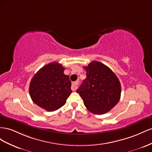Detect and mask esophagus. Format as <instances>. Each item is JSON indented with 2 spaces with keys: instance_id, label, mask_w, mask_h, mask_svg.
Returning a JSON list of instances; mask_svg holds the SVG:
<instances>
[{
  "instance_id": "1",
  "label": "esophagus",
  "mask_w": 152,
  "mask_h": 152,
  "mask_svg": "<svg viewBox=\"0 0 152 152\" xmlns=\"http://www.w3.org/2000/svg\"><path fill=\"white\" fill-rule=\"evenodd\" d=\"M79 82L78 81H75V82H73L72 83V86H71V89L73 91H75L77 89V85H78Z\"/></svg>"
}]
</instances>
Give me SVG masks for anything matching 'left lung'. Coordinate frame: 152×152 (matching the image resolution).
Masks as SVG:
<instances>
[{"instance_id": "8db88e82", "label": "left lung", "mask_w": 152, "mask_h": 152, "mask_svg": "<svg viewBox=\"0 0 152 152\" xmlns=\"http://www.w3.org/2000/svg\"><path fill=\"white\" fill-rule=\"evenodd\" d=\"M83 68L86 77L76 92L88 111L96 115L104 114L120 101V81L110 68L99 62L93 61Z\"/></svg>"}]
</instances>
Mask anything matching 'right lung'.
Masks as SVG:
<instances>
[{"label":"right lung","mask_w":152,"mask_h":152,"mask_svg":"<svg viewBox=\"0 0 152 152\" xmlns=\"http://www.w3.org/2000/svg\"><path fill=\"white\" fill-rule=\"evenodd\" d=\"M65 68L57 62L43 66L30 81L29 93L32 101L48 111L58 110L72 92L69 76Z\"/></svg>","instance_id":"right-lung-1"}]
</instances>
